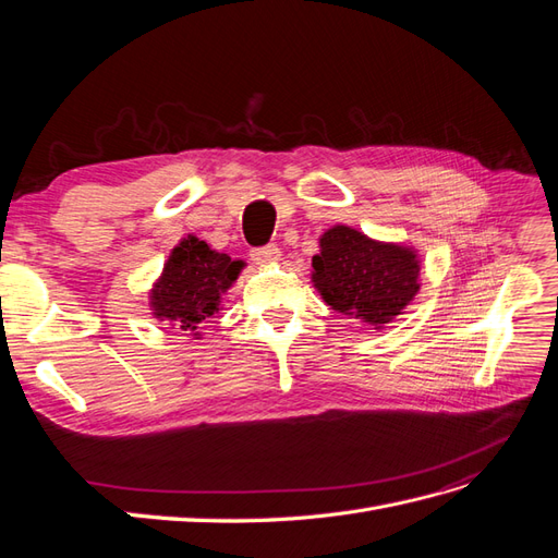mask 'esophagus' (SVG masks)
I'll list each match as a JSON object with an SVG mask.
<instances>
[{"mask_svg":"<svg viewBox=\"0 0 558 558\" xmlns=\"http://www.w3.org/2000/svg\"><path fill=\"white\" fill-rule=\"evenodd\" d=\"M251 258H253V263H256V265H272V263H277L281 258V251L275 244H269V246L253 248L251 251Z\"/></svg>","mask_w":558,"mask_h":558,"instance_id":"1","label":"esophagus"}]
</instances>
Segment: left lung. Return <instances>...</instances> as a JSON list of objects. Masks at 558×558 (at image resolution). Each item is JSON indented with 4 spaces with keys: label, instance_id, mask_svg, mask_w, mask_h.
Instances as JSON below:
<instances>
[{
    "label": "left lung",
    "instance_id": "obj_1",
    "mask_svg": "<svg viewBox=\"0 0 558 558\" xmlns=\"http://www.w3.org/2000/svg\"><path fill=\"white\" fill-rule=\"evenodd\" d=\"M312 283L330 310L381 330L418 293V253L408 244L379 242L349 226L320 234Z\"/></svg>",
    "mask_w": 558,
    "mask_h": 558
}]
</instances>
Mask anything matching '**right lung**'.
Here are the masks:
<instances>
[{"label":"right lung","mask_w":558,"mask_h":558,"mask_svg":"<svg viewBox=\"0 0 558 558\" xmlns=\"http://www.w3.org/2000/svg\"><path fill=\"white\" fill-rule=\"evenodd\" d=\"M244 260L211 248L195 234L183 238L148 293L150 314L174 330L199 337L202 324L221 312V295L238 281Z\"/></svg>","instance_id":"right-lung-1"}]
</instances>
